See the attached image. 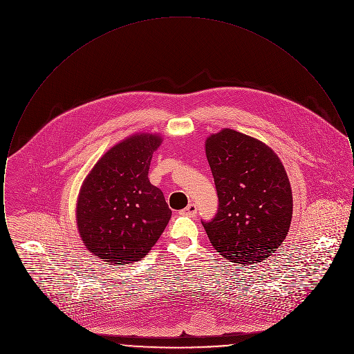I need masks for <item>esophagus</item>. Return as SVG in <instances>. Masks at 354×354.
<instances>
[{"instance_id": "obj_1", "label": "esophagus", "mask_w": 354, "mask_h": 354, "mask_svg": "<svg viewBox=\"0 0 354 354\" xmlns=\"http://www.w3.org/2000/svg\"><path fill=\"white\" fill-rule=\"evenodd\" d=\"M183 215H188V216H195L198 214V205L195 203H191L185 207V209L182 211Z\"/></svg>"}]
</instances>
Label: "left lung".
<instances>
[{"label": "left lung", "mask_w": 354, "mask_h": 354, "mask_svg": "<svg viewBox=\"0 0 354 354\" xmlns=\"http://www.w3.org/2000/svg\"><path fill=\"white\" fill-rule=\"evenodd\" d=\"M218 212L203 227L227 260L250 266L274 252L292 220V189L279 156L248 135L224 129L205 142Z\"/></svg>", "instance_id": "1"}]
</instances>
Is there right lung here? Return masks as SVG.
Listing matches in <instances>:
<instances>
[{
  "label": "right lung",
  "mask_w": 354,
  "mask_h": 354,
  "mask_svg": "<svg viewBox=\"0 0 354 354\" xmlns=\"http://www.w3.org/2000/svg\"><path fill=\"white\" fill-rule=\"evenodd\" d=\"M160 136L134 135L106 152L81 188L77 224L84 245L103 261L130 264L150 252L171 219L160 188L149 180Z\"/></svg>",
  "instance_id": "right-lung-1"
}]
</instances>
